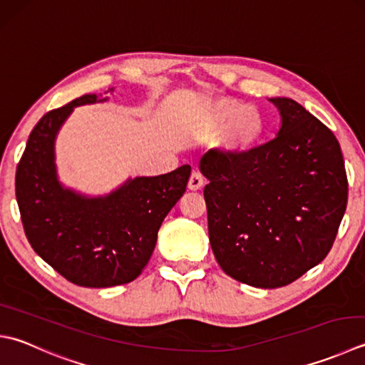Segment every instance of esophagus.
<instances>
[{"instance_id": "obj_1", "label": "esophagus", "mask_w": 365, "mask_h": 365, "mask_svg": "<svg viewBox=\"0 0 365 365\" xmlns=\"http://www.w3.org/2000/svg\"><path fill=\"white\" fill-rule=\"evenodd\" d=\"M204 187V177L201 175V173H192L191 174V177H190V180H188V188L190 190H192V191H196V190H201Z\"/></svg>"}]
</instances>
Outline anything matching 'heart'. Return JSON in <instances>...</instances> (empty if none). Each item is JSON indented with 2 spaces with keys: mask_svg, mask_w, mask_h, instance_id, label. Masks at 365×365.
<instances>
[{
  "mask_svg": "<svg viewBox=\"0 0 365 365\" xmlns=\"http://www.w3.org/2000/svg\"><path fill=\"white\" fill-rule=\"evenodd\" d=\"M226 126H230V130H227L225 144L235 152L253 148L264 134L261 113L231 99L212 104L207 110V128L210 131H220Z\"/></svg>",
  "mask_w": 365,
  "mask_h": 365,
  "instance_id": "obj_1",
  "label": "heart"
}]
</instances>
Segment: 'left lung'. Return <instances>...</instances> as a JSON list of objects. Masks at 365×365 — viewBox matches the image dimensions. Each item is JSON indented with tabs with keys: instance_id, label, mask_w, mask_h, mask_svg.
<instances>
[{
	"instance_id": "left-lung-1",
	"label": "left lung",
	"mask_w": 365,
	"mask_h": 365,
	"mask_svg": "<svg viewBox=\"0 0 365 365\" xmlns=\"http://www.w3.org/2000/svg\"><path fill=\"white\" fill-rule=\"evenodd\" d=\"M277 138L201 160L212 252L225 272L255 288H282L323 261L348 202L337 138L289 98Z\"/></svg>"
}]
</instances>
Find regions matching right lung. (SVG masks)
Wrapping results in <instances>:
<instances>
[{
	"label": "right lung",
	"instance_id": "right-lung-1",
	"mask_svg": "<svg viewBox=\"0 0 365 365\" xmlns=\"http://www.w3.org/2000/svg\"><path fill=\"white\" fill-rule=\"evenodd\" d=\"M96 101V95H83L36 123L17 164L16 196L26 239L48 266L77 287L109 288L144 270L191 168L138 177L98 199L63 190L55 175V134L76 106Z\"/></svg>",
	"mask_w": 365,
	"mask_h": 365
}]
</instances>
